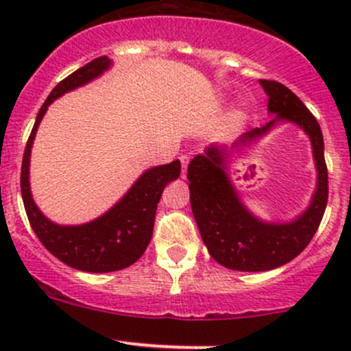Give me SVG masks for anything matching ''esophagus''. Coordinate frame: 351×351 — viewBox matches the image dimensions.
Instances as JSON below:
<instances>
[{
	"label": "esophagus",
	"instance_id": "1",
	"mask_svg": "<svg viewBox=\"0 0 351 351\" xmlns=\"http://www.w3.org/2000/svg\"><path fill=\"white\" fill-rule=\"evenodd\" d=\"M180 161H182V168H183L182 175H183V178H185V175H186V166H189V158H186V156H180Z\"/></svg>",
	"mask_w": 351,
	"mask_h": 351
}]
</instances>
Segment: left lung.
I'll return each mask as SVG.
<instances>
[{
    "label": "left lung",
    "mask_w": 351,
    "mask_h": 351,
    "mask_svg": "<svg viewBox=\"0 0 351 351\" xmlns=\"http://www.w3.org/2000/svg\"><path fill=\"white\" fill-rule=\"evenodd\" d=\"M275 115L261 129L243 134L231 147L210 144L190 161V204L208 254L222 267L238 271H267L289 263L311 243L328 204V168L324 141L316 117L282 83L260 80ZM278 121L299 125L311 139L318 183L310 207L290 223L258 219L235 192L228 178V159L234 150L254 143Z\"/></svg>",
    "instance_id": "8db88e82"
}]
</instances>
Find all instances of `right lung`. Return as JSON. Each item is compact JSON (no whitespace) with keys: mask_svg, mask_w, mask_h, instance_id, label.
I'll return each mask as SVG.
<instances>
[{"mask_svg":"<svg viewBox=\"0 0 351 351\" xmlns=\"http://www.w3.org/2000/svg\"><path fill=\"white\" fill-rule=\"evenodd\" d=\"M112 61L107 56L93 59L86 66L80 67L73 74L64 77L38 110L35 125L27 141L22 161V198L25 212L30 221L32 229L40 243L67 267L91 274H108L122 270L136 263L146 251L153 238L156 208L162 190L169 182L176 180L182 171L180 161L169 165L154 166L146 169L136 180L129 192L125 193L112 208L95 221L80 226H61L45 217L35 205L30 192V153L34 146L40 120L44 119L49 105L71 90L90 83L101 76Z\"/></svg>","mask_w":351,"mask_h":351,"instance_id":"add662e5","label":"right lung"}]
</instances>
